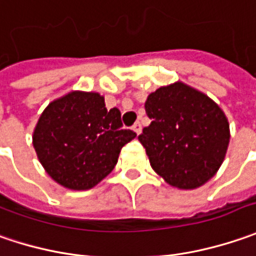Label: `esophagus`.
Listing matches in <instances>:
<instances>
[{
  "label": "esophagus",
  "mask_w": 256,
  "mask_h": 256,
  "mask_svg": "<svg viewBox=\"0 0 256 256\" xmlns=\"http://www.w3.org/2000/svg\"><path fill=\"white\" fill-rule=\"evenodd\" d=\"M133 130H134L138 134H140V133H142V124H140V122H136V123L133 124Z\"/></svg>",
  "instance_id": "34e87169"
}]
</instances>
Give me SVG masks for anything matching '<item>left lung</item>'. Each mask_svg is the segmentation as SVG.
<instances>
[{
	"mask_svg": "<svg viewBox=\"0 0 256 256\" xmlns=\"http://www.w3.org/2000/svg\"><path fill=\"white\" fill-rule=\"evenodd\" d=\"M152 120L139 134L153 170L179 189L206 184L225 159L229 123L214 100L184 83L158 88L148 97Z\"/></svg>",
	"mask_w": 256,
	"mask_h": 256,
	"instance_id": "1",
	"label": "left lung"
}]
</instances>
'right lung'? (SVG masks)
<instances>
[{
    "mask_svg": "<svg viewBox=\"0 0 256 256\" xmlns=\"http://www.w3.org/2000/svg\"><path fill=\"white\" fill-rule=\"evenodd\" d=\"M134 138V132L123 128L120 110H107L104 97L72 92L42 112L32 144L57 184L86 190L114 169L122 148Z\"/></svg>",
    "mask_w": 256,
    "mask_h": 256,
    "instance_id": "1",
    "label": "right lung"
}]
</instances>
